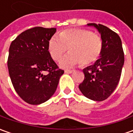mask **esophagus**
<instances>
[{
	"label": "esophagus",
	"mask_w": 133,
	"mask_h": 133,
	"mask_svg": "<svg viewBox=\"0 0 133 133\" xmlns=\"http://www.w3.org/2000/svg\"><path fill=\"white\" fill-rule=\"evenodd\" d=\"M65 73H68V74H70V73H72V72H73V70H69V69H66L65 71Z\"/></svg>",
	"instance_id": "34e87169"
}]
</instances>
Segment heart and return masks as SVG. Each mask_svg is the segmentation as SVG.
Here are the masks:
<instances>
[{
  "instance_id": "b5f03b06",
  "label": "heart",
  "mask_w": 133,
  "mask_h": 133,
  "mask_svg": "<svg viewBox=\"0 0 133 133\" xmlns=\"http://www.w3.org/2000/svg\"><path fill=\"white\" fill-rule=\"evenodd\" d=\"M68 49L70 54L61 61L62 67H72L81 63L87 66L98 59L103 42L99 35L85 29H66L49 41V53L55 61H61Z\"/></svg>"
}]
</instances>
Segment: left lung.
Segmentation results:
<instances>
[{
	"label": "left lung",
	"instance_id": "obj_1",
	"mask_svg": "<svg viewBox=\"0 0 133 133\" xmlns=\"http://www.w3.org/2000/svg\"><path fill=\"white\" fill-rule=\"evenodd\" d=\"M101 34L102 52L93 65L83 69L84 80L79 85L82 94L89 99L101 101L109 98L119 82L124 55L118 35L101 24L88 23Z\"/></svg>",
	"mask_w": 133,
	"mask_h": 133
}]
</instances>
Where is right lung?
I'll list each match as a JSON object with an SVG mask.
<instances>
[{
    "label": "right lung",
    "mask_w": 133,
    "mask_h": 133,
    "mask_svg": "<svg viewBox=\"0 0 133 133\" xmlns=\"http://www.w3.org/2000/svg\"><path fill=\"white\" fill-rule=\"evenodd\" d=\"M55 32V28L29 29L20 34L9 46L7 65L13 87L30 104L48 101L64 74L48 51L49 41ZM46 71L47 74H44Z\"/></svg>",
    "instance_id": "1"
}]
</instances>
